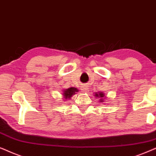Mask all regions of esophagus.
<instances>
[{
    "instance_id": "34e87169",
    "label": "esophagus",
    "mask_w": 156,
    "mask_h": 156,
    "mask_svg": "<svg viewBox=\"0 0 156 156\" xmlns=\"http://www.w3.org/2000/svg\"><path fill=\"white\" fill-rule=\"evenodd\" d=\"M88 86H86V85H83L82 87V90L83 91V92H87L88 91Z\"/></svg>"
}]
</instances>
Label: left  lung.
Listing matches in <instances>:
<instances>
[{
    "mask_svg": "<svg viewBox=\"0 0 156 156\" xmlns=\"http://www.w3.org/2000/svg\"><path fill=\"white\" fill-rule=\"evenodd\" d=\"M95 96L97 98H100V102H103V99L105 98V94L102 92L100 91L99 93H95Z\"/></svg>",
    "mask_w": 156,
    "mask_h": 156,
    "instance_id": "obj_1",
    "label": "left lung"
}]
</instances>
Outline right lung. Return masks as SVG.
I'll list each match as a JSON object with an SVG mask.
<instances>
[{"label": "right lung", "instance_id": "1", "mask_svg": "<svg viewBox=\"0 0 156 156\" xmlns=\"http://www.w3.org/2000/svg\"><path fill=\"white\" fill-rule=\"evenodd\" d=\"M78 89L76 88H73V87L68 88V89H65V90H63V93L64 98L66 100L70 99V97H72L73 95L76 94V92H78Z\"/></svg>", "mask_w": 156, "mask_h": 156}]
</instances>
